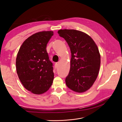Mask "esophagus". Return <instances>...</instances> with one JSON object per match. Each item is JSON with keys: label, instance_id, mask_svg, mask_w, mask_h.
Here are the masks:
<instances>
[{"label": "esophagus", "instance_id": "esophagus-1", "mask_svg": "<svg viewBox=\"0 0 122 122\" xmlns=\"http://www.w3.org/2000/svg\"><path fill=\"white\" fill-rule=\"evenodd\" d=\"M58 62H56V63H55V65H54L55 68V69L57 68V67H58Z\"/></svg>", "mask_w": 122, "mask_h": 122}]
</instances>
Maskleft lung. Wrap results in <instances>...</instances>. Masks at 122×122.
<instances>
[{
	"mask_svg": "<svg viewBox=\"0 0 122 122\" xmlns=\"http://www.w3.org/2000/svg\"><path fill=\"white\" fill-rule=\"evenodd\" d=\"M59 36L67 42L71 52L67 86L82 93L93 86L99 73L101 60L97 46L90 36L74 29H61Z\"/></svg>",
	"mask_w": 122,
	"mask_h": 122,
	"instance_id": "8db88e82",
	"label": "left lung"
}]
</instances>
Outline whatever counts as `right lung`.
I'll use <instances>...</instances> for the list:
<instances>
[{
    "label": "right lung",
    "instance_id": "right-lung-1",
    "mask_svg": "<svg viewBox=\"0 0 122 122\" xmlns=\"http://www.w3.org/2000/svg\"><path fill=\"white\" fill-rule=\"evenodd\" d=\"M53 35L52 31L39 32L23 43L16 58V70L24 87L35 94L49 90L54 78L53 64L47 52V44Z\"/></svg>",
    "mask_w": 122,
    "mask_h": 122
}]
</instances>
